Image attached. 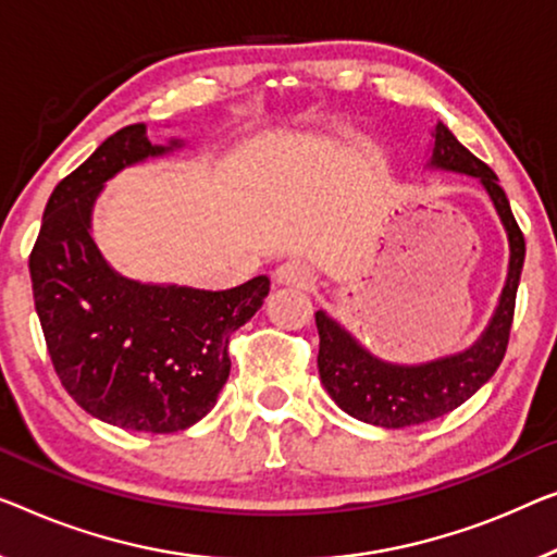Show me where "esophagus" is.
Returning <instances> with one entry per match:
<instances>
[{
  "label": "esophagus",
  "instance_id": "1",
  "mask_svg": "<svg viewBox=\"0 0 557 557\" xmlns=\"http://www.w3.org/2000/svg\"><path fill=\"white\" fill-rule=\"evenodd\" d=\"M277 285H295V287H310L314 282V272L300 260H287L275 270Z\"/></svg>",
  "mask_w": 557,
  "mask_h": 557
}]
</instances>
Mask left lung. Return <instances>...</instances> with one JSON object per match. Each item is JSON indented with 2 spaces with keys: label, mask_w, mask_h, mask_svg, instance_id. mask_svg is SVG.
Returning <instances> with one entry per match:
<instances>
[{
  "label": "left lung",
  "mask_w": 557,
  "mask_h": 557,
  "mask_svg": "<svg viewBox=\"0 0 557 557\" xmlns=\"http://www.w3.org/2000/svg\"><path fill=\"white\" fill-rule=\"evenodd\" d=\"M433 139L428 168L470 174L491 197L508 235V277L491 322L468 350L418 364L380 360L325 310L314 312L320 332L318 368L327 395L352 418L387 430L420 425L453 412L495 375L508 350L520 272L525 262V237L512 218L497 174L462 147L443 122L435 124Z\"/></svg>",
  "instance_id": "8db88e82"
}]
</instances>
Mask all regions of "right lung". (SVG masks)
<instances>
[{
	"instance_id": "obj_1",
	"label": "right lung",
	"mask_w": 557,
	"mask_h": 557,
	"mask_svg": "<svg viewBox=\"0 0 557 557\" xmlns=\"http://www.w3.org/2000/svg\"><path fill=\"white\" fill-rule=\"evenodd\" d=\"M129 124L54 187L29 255L32 293L49 358L66 393L92 418L137 433H177L214 408L230 377V335L260 310L270 280L232 289L147 285L120 275L92 237L104 182L149 157Z\"/></svg>"
}]
</instances>
